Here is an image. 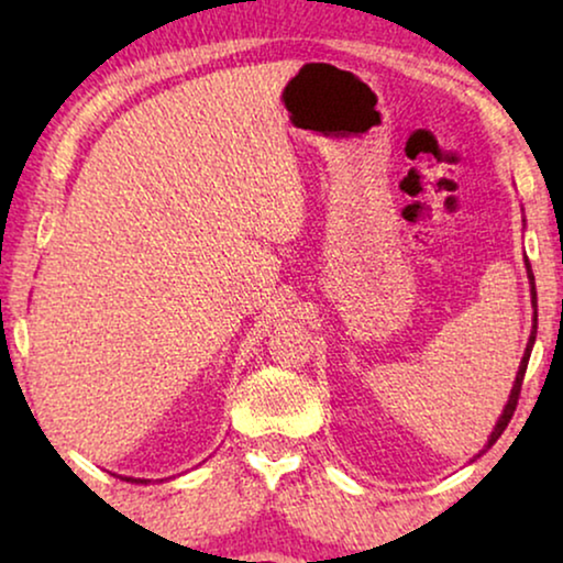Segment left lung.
<instances>
[{"label": "left lung", "mask_w": 563, "mask_h": 563, "mask_svg": "<svg viewBox=\"0 0 563 563\" xmlns=\"http://www.w3.org/2000/svg\"><path fill=\"white\" fill-rule=\"evenodd\" d=\"M528 276H530V284H533V307H536V282H533V274H530V264H528ZM536 328H538V312L533 314V333H530V341H528L526 356H522V361H520V368H518V376H515V384H512L510 399H507V405H505V412H503V418H499V420H497V426H495V430H492V438H489V443H487V445H492V443H495V441H497V438L505 433L507 422H510V420H512V415H515V407H518V399H520V389H522V376H526V368H528V358H530V351H533V343H536Z\"/></svg>", "instance_id": "8db88e82"}]
</instances>
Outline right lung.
<instances>
[{"label": "right lung", "mask_w": 563, "mask_h": 563, "mask_svg": "<svg viewBox=\"0 0 563 563\" xmlns=\"http://www.w3.org/2000/svg\"><path fill=\"white\" fill-rule=\"evenodd\" d=\"M128 482H130V479H128ZM133 482H141V479H133Z\"/></svg>", "instance_id": "obj_1"}]
</instances>
